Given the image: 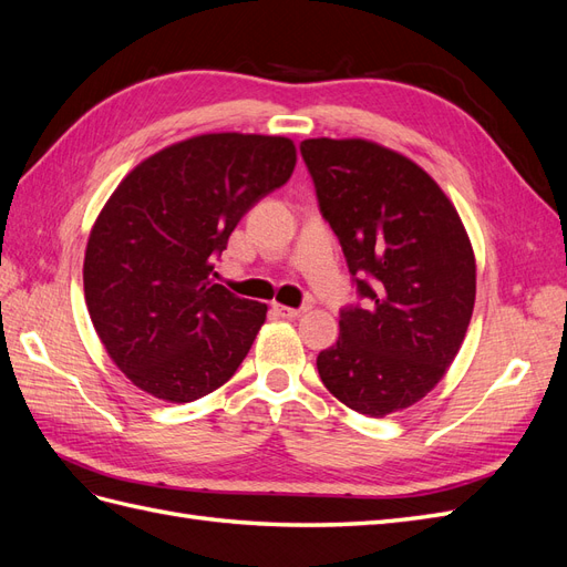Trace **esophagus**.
Segmentation results:
<instances>
[{
	"mask_svg": "<svg viewBox=\"0 0 567 567\" xmlns=\"http://www.w3.org/2000/svg\"><path fill=\"white\" fill-rule=\"evenodd\" d=\"M274 312L281 315L284 319H296V317H300L302 312H307V307H288V305L274 302Z\"/></svg>",
	"mask_w": 567,
	"mask_h": 567,
	"instance_id": "34e87169",
	"label": "esophagus"
}]
</instances>
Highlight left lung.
Segmentation results:
<instances>
[{
  "label": "left lung",
  "mask_w": 567,
  "mask_h": 567,
  "mask_svg": "<svg viewBox=\"0 0 567 567\" xmlns=\"http://www.w3.org/2000/svg\"><path fill=\"white\" fill-rule=\"evenodd\" d=\"M319 213L338 236L362 302L340 310L321 383L381 419L431 392L454 362L475 305V257L431 175L364 140H305Z\"/></svg>",
  "instance_id": "obj_1"
}]
</instances>
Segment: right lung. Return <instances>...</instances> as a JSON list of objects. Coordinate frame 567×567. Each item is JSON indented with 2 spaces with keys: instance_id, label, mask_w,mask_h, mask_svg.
Masks as SVG:
<instances>
[{
  "instance_id": "right-lung-1",
  "label": "right lung",
  "mask_w": 567,
  "mask_h": 567,
  "mask_svg": "<svg viewBox=\"0 0 567 567\" xmlns=\"http://www.w3.org/2000/svg\"><path fill=\"white\" fill-rule=\"evenodd\" d=\"M286 136L200 134L136 165L96 217L84 300L117 369L153 398L194 402L241 367L267 305L213 281L252 205L293 175Z\"/></svg>"
}]
</instances>
